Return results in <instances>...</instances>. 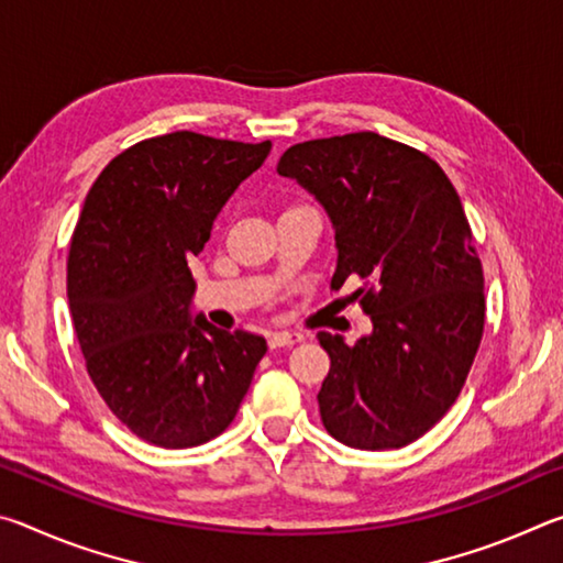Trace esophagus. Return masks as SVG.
Here are the masks:
<instances>
[{"instance_id":"esophagus-1","label":"esophagus","mask_w":563,"mask_h":563,"mask_svg":"<svg viewBox=\"0 0 563 563\" xmlns=\"http://www.w3.org/2000/svg\"><path fill=\"white\" fill-rule=\"evenodd\" d=\"M300 340H302L300 332L280 330V332H273V335L268 338V345H271V350H275V347H288V345H295V342H300Z\"/></svg>"}]
</instances>
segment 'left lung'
Segmentation results:
<instances>
[{
  "instance_id": "obj_1",
  "label": "left lung",
  "mask_w": 563,
  "mask_h": 563,
  "mask_svg": "<svg viewBox=\"0 0 563 563\" xmlns=\"http://www.w3.org/2000/svg\"><path fill=\"white\" fill-rule=\"evenodd\" d=\"M278 174L316 196L335 231L332 288L362 280L373 332H318L330 373L320 417L355 450H399L460 397L484 330V273L444 170L373 131L290 146Z\"/></svg>"
}]
</instances>
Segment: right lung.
I'll list each match as a JSON object with an SVG mask.
<instances>
[{
	"label": "right lung",
	"mask_w": 563,
	"mask_h": 563,
	"mask_svg": "<svg viewBox=\"0 0 563 563\" xmlns=\"http://www.w3.org/2000/svg\"><path fill=\"white\" fill-rule=\"evenodd\" d=\"M268 154L271 141L166 133L113 158L84 201L66 263L76 340L103 402L156 446L221 434L268 350L261 335L194 316L188 268Z\"/></svg>",
	"instance_id": "1"
}]
</instances>
